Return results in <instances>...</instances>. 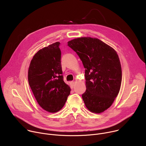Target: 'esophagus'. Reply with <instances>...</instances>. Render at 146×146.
Segmentation results:
<instances>
[{"label":"esophagus","instance_id":"1","mask_svg":"<svg viewBox=\"0 0 146 146\" xmlns=\"http://www.w3.org/2000/svg\"><path fill=\"white\" fill-rule=\"evenodd\" d=\"M70 87L72 88H73L74 86V81H70Z\"/></svg>","mask_w":146,"mask_h":146}]
</instances>
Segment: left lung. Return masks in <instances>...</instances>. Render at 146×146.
Returning <instances> with one entry per match:
<instances>
[{
  "instance_id": "1",
  "label": "left lung",
  "mask_w": 146,
  "mask_h": 146,
  "mask_svg": "<svg viewBox=\"0 0 146 146\" xmlns=\"http://www.w3.org/2000/svg\"><path fill=\"white\" fill-rule=\"evenodd\" d=\"M68 46L82 62L86 91L82 98L91 112L100 113L109 108L118 95L122 70L116 51L98 38L80 37L69 41Z\"/></svg>"
}]
</instances>
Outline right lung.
Wrapping results in <instances>:
<instances>
[{"label": "right lung", "mask_w": 146, "mask_h": 146, "mask_svg": "<svg viewBox=\"0 0 146 146\" xmlns=\"http://www.w3.org/2000/svg\"><path fill=\"white\" fill-rule=\"evenodd\" d=\"M59 42L40 50L28 70V82L33 94L44 110L55 113L64 107L70 88L64 81Z\"/></svg>", "instance_id": "obj_1"}]
</instances>
